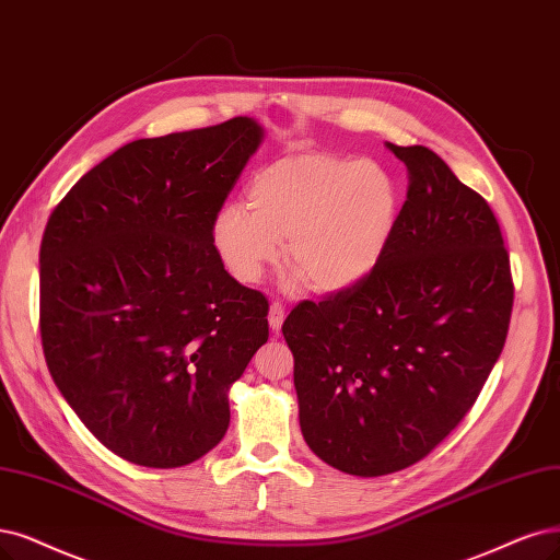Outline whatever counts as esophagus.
Returning a JSON list of instances; mask_svg holds the SVG:
<instances>
[{
	"mask_svg": "<svg viewBox=\"0 0 560 560\" xmlns=\"http://www.w3.org/2000/svg\"><path fill=\"white\" fill-rule=\"evenodd\" d=\"M283 318H285L283 304H281V302H272V304H269L267 320H269V329H272V332H279L281 325H283Z\"/></svg>",
	"mask_w": 560,
	"mask_h": 560,
	"instance_id": "34e87169",
	"label": "esophagus"
}]
</instances>
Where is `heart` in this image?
<instances>
[{
    "label": "heart",
    "instance_id": "b5f03b06",
    "mask_svg": "<svg viewBox=\"0 0 560 560\" xmlns=\"http://www.w3.org/2000/svg\"><path fill=\"white\" fill-rule=\"evenodd\" d=\"M399 219V191L374 161L320 152L283 156L258 171L246 207L228 202L212 221V244L237 283L254 285L283 256L291 285L308 281L335 295L381 265Z\"/></svg>",
    "mask_w": 560,
    "mask_h": 560
}]
</instances>
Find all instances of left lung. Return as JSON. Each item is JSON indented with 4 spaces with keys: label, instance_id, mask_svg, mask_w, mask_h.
<instances>
[{
    "label": "left lung",
    "instance_id": "1",
    "mask_svg": "<svg viewBox=\"0 0 560 560\" xmlns=\"http://www.w3.org/2000/svg\"><path fill=\"white\" fill-rule=\"evenodd\" d=\"M389 150L408 168V196L381 265L346 293L298 304L281 327L306 445L360 478L424 459L464 420L514 300L487 200L429 148Z\"/></svg>",
    "mask_w": 560,
    "mask_h": 560
}]
</instances>
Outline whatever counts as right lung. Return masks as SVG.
Instances as JSON below:
<instances>
[{
	"instance_id": "right-lung-1",
	"label": "right lung",
	"mask_w": 560,
	"mask_h": 560,
	"mask_svg": "<svg viewBox=\"0 0 560 560\" xmlns=\"http://www.w3.org/2000/svg\"><path fill=\"white\" fill-rule=\"evenodd\" d=\"M235 117L142 138L82 175L40 240V341L80 422L117 457L186 466L231 424L228 392L267 341L212 221L262 142Z\"/></svg>"
}]
</instances>
